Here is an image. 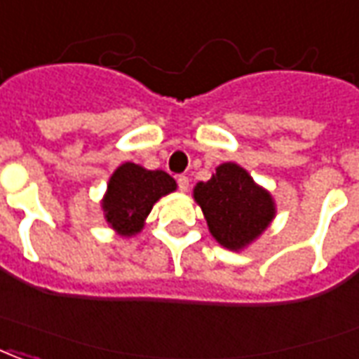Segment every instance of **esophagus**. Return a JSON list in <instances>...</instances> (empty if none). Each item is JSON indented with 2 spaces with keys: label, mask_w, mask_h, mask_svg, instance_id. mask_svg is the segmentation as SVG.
Masks as SVG:
<instances>
[{
  "label": "esophagus",
  "mask_w": 359,
  "mask_h": 359,
  "mask_svg": "<svg viewBox=\"0 0 359 359\" xmlns=\"http://www.w3.org/2000/svg\"><path fill=\"white\" fill-rule=\"evenodd\" d=\"M177 184H179L180 192H187L188 187H190V180H188V177H184V175H179V177H177Z\"/></svg>",
  "instance_id": "esophagus-1"
}]
</instances>
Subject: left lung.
Here are the masks:
<instances>
[{
	"label": "left lung",
	"instance_id": "left-lung-1",
	"mask_svg": "<svg viewBox=\"0 0 359 359\" xmlns=\"http://www.w3.org/2000/svg\"><path fill=\"white\" fill-rule=\"evenodd\" d=\"M194 200L203 211L209 232L230 251H240L257 240L276 217L270 192L232 161L217 167L207 182H198Z\"/></svg>",
	"mask_w": 359,
	"mask_h": 359
}]
</instances>
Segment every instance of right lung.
I'll return each instance as SVG.
<instances>
[{
    "label": "right lung",
    "instance_id": "right-lung-1",
    "mask_svg": "<svg viewBox=\"0 0 359 359\" xmlns=\"http://www.w3.org/2000/svg\"><path fill=\"white\" fill-rule=\"evenodd\" d=\"M175 190L177 182L165 171H148L127 161L114 171L102 198L106 222L119 236H135L144 226L154 203Z\"/></svg>",
    "mask_w": 359,
    "mask_h": 359
}]
</instances>
